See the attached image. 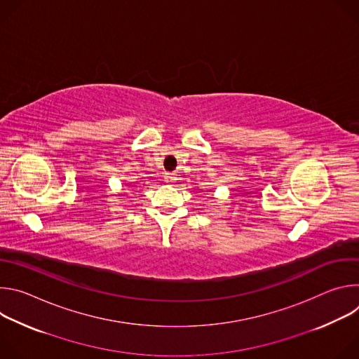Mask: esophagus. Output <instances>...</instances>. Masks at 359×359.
Masks as SVG:
<instances>
[{"label":"esophagus","mask_w":359,"mask_h":359,"mask_svg":"<svg viewBox=\"0 0 359 359\" xmlns=\"http://www.w3.org/2000/svg\"><path fill=\"white\" fill-rule=\"evenodd\" d=\"M165 179H166V182H168V183H172V182H175V180H176V175H175V173H168Z\"/></svg>","instance_id":"obj_1"}]
</instances>
